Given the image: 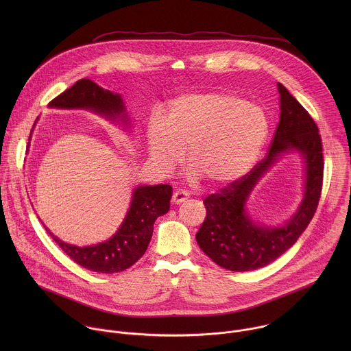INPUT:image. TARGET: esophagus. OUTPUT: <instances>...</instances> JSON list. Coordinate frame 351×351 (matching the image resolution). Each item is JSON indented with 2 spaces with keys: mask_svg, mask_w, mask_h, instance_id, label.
<instances>
[{
  "mask_svg": "<svg viewBox=\"0 0 351 351\" xmlns=\"http://www.w3.org/2000/svg\"><path fill=\"white\" fill-rule=\"evenodd\" d=\"M188 199H189V193H188V192H185V191H177V192H174L171 201H173L174 204H181V202H184V201H186Z\"/></svg>",
  "mask_w": 351,
  "mask_h": 351,
  "instance_id": "obj_1",
  "label": "esophagus"
}]
</instances>
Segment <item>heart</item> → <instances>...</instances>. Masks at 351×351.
Segmentation results:
<instances>
[{
  "instance_id": "heart-1",
  "label": "heart",
  "mask_w": 351,
  "mask_h": 351,
  "mask_svg": "<svg viewBox=\"0 0 351 351\" xmlns=\"http://www.w3.org/2000/svg\"><path fill=\"white\" fill-rule=\"evenodd\" d=\"M267 135L269 119L261 106L234 93L204 92L171 101L163 120H151L147 142L160 169H174L188 149L192 176L223 186L250 170Z\"/></svg>"
}]
</instances>
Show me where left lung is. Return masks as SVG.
I'll use <instances>...</instances> for the list:
<instances>
[{
	"label": "left lung",
	"instance_id": "left-lung-1",
	"mask_svg": "<svg viewBox=\"0 0 351 351\" xmlns=\"http://www.w3.org/2000/svg\"><path fill=\"white\" fill-rule=\"evenodd\" d=\"M281 114L267 155L247 174L205 197L206 216L196 241L215 263L232 271H249L269 265L289 250L312 220L323 186V149L316 123L287 88L278 82ZM299 150L306 162V192L297 215L282 228H261L244 205L252 188L275 159Z\"/></svg>",
	"mask_w": 351,
	"mask_h": 351
}]
</instances>
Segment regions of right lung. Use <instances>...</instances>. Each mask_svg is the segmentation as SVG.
<instances>
[{
    "instance_id": "obj_1",
    "label": "right lung",
    "mask_w": 351,
    "mask_h": 351,
    "mask_svg": "<svg viewBox=\"0 0 351 351\" xmlns=\"http://www.w3.org/2000/svg\"><path fill=\"white\" fill-rule=\"evenodd\" d=\"M51 108H85L114 120L121 117L127 123V113L119 95L100 88L93 81L84 78L50 101ZM31 138V136H29ZM173 188L170 185L138 186L131 206L116 234L96 246L78 247L62 242L50 234L55 243L80 266L97 273H117L131 267L150 243L156 217L169 212Z\"/></svg>"
}]
</instances>
